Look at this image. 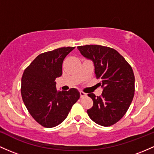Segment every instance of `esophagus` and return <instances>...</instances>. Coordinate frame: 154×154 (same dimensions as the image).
I'll return each mask as SVG.
<instances>
[{
  "mask_svg": "<svg viewBox=\"0 0 154 154\" xmlns=\"http://www.w3.org/2000/svg\"><path fill=\"white\" fill-rule=\"evenodd\" d=\"M80 97L81 98H84L87 96V94L84 93L83 91H80Z\"/></svg>",
  "mask_w": 154,
  "mask_h": 154,
  "instance_id": "esophagus-1",
  "label": "esophagus"
}]
</instances>
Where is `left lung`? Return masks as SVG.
<instances>
[{
	"label": "left lung",
	"mask_w": 154,
	"mask_h": 154,
	"mask_svg": "<svg viewBox=\"0 0 154 154\" xmlns=\"http://www.w3.org/2000/svg\"><path fill=\"white\" fill-rule=\"evenodd\" d=\"M77 49L84 57L94 62L96 77L100 79L102 95L88 94L94 104L87 113L93 121L109 126L123 118L134 95L132 68L114 49L102 45H85Z\"/></svg>",
	"instance_id": "obj_1"
}]
</instances>
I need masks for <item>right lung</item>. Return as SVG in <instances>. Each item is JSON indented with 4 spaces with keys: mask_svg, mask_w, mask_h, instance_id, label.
<instances>
[{
    "mask_svg": "<svg viewBox=\"0 0 154 154\" xmlns=\"http://www.w3.org/2000/svg\"><path fill=\"white\" fill-rule=\"evenodd\" d=\"M74 48L60 47L40 54L23 74V102L35 121L45 127H55L61 124L80 99V92L77 89L58 91L55 82L62 75L64 58Z\"/></svg>",
    "mask_w": 154,
    "mask_h": 154,
    "instance_id": "add662e5",
    "label": "right lung"
}]
</instances>
